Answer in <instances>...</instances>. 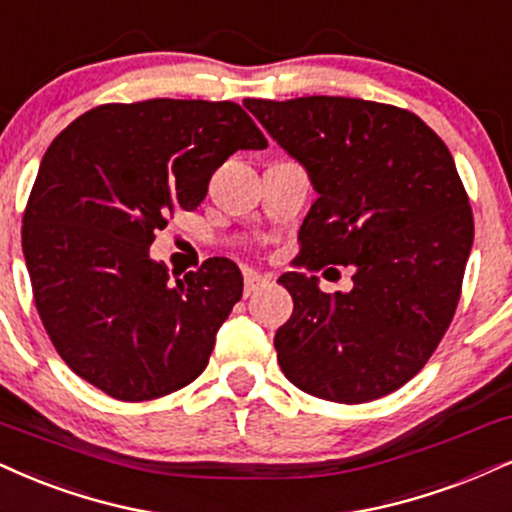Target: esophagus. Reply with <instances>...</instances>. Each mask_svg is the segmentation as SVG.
Here are the masks:
<instances>
[{
  "instance_id": "esophagus-1",
  "label": "esophagus",
  "mask_w": 512,
  "mask_h": 512,
  "mask_svg": "<svg viewBox=\"0 0 512 512\" xmlns=\"http://www.w3.org/2000/svg\"><path fill=\"white\" fill-rule=\"evenodd\" d=\"M268 285V280L263 275H258V273H244V296H251V294H256L258 289L261 287H266Z\"/></svg>"
}]
</instances>
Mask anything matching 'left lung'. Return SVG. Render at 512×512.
<instances>
[{"label":"left lung","instance_id":"obj_1","mask_svg":"<svg viewBox=\"0 0 512 512\" xmlns=\"http://www.w3.org/2000/svg\"><path fill=\"white\" fill-rule=\"evenodd\" d=\"M318 192L299 230L306 270L353 266L349 294L277 282L294 313L275 334L294 387L365 403L403 387L449 330L475 223L449 147L413 111L351 97L246 99Z\"/></svg>","mask_w":512,"mask_h":512}]
</instances>
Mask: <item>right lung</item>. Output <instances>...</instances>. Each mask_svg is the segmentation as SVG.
I'll use <instances>...</instances> for the list:
<instances>
[{
	"label": "right lung",
	"mask_w": 512,
	"mask_h": 512,
	"mask_svg": "<svg viewBox=\"0 0 512 512\" xmlns=\"http://www.w3.org/2000/svg\"><path fill=\"white\" fill-rule=\"evenodd\" d=\"M266 147L242 106L204 99L102 104L56 135L21 239L37 313L75 375L137 403L204 372L242 273L208 258L173 282L149 246L237 149Z\"/></svg>",
	"instance_id": "1"
}]
</instances>
